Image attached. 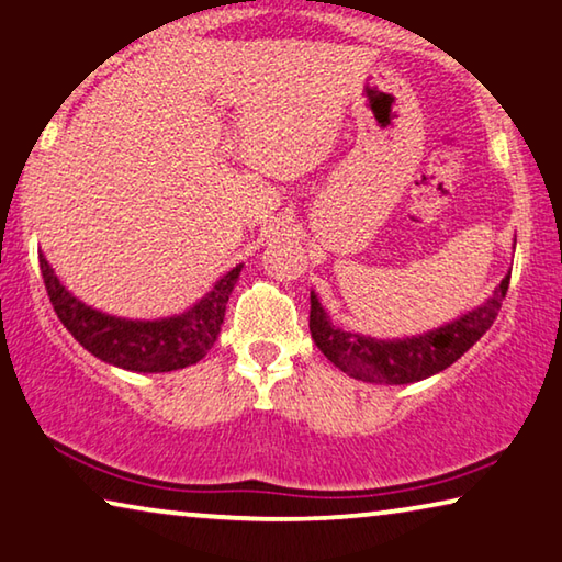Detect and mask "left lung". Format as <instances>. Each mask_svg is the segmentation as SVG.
<instances>
[{
  "label": "left lung",
  "mask_w": 562,
  "mask_h": 562,
  "mask_svg": "<svg viewBox=\"0 0 562 562\" xmlns=\"http://www.w3.org/2000/svg\"><path fill=\"white\" fill-rule=\"evenodd\" d=\"M507 288L509 272L480 307L469 310L441 328L391 340L338 328L330 323V315L325 313L315 292H310V333H313L315 346L323 350V356L338 366L342 373L368 383L404 386V383L429 379V375L449 368L457 358H462L492 328Z\"/></svg>",
  "instance_id": "1"
}]
</instances>
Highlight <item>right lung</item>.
<instances>
[{
  "label": "right lung",
  "mask_w": 562,
  "mask_h": 562,
  "mask_svg": "<svg viewBox=\"0 0 562 562\" xmlns=\"http://www.w3.org/2000/svg\"><path fill=\"white\" fill-rule=\"evenodd\" d=\"M245 265L232 267L199 303L158 321H128L80 303L40 252V270L57 317L72 338L100 361L133 373H166L194 366L220 338L224 310Z\"/></svg>",
  "instance_id": "right-lung-1"
}]
</instances>
